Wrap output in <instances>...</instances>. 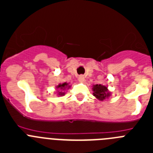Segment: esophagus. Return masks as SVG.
<instances>
[{"instance_id": "obj_1", "label": "esophagus", "mask_w": 153, "mask_h": 153, "mask_svg": "<svg viewBox=\"0 0 153 153\" xmlns=\"http://www.w3.org/2000/svg\"><path fill=\"white\" fill-rule=\"evenodd\" d=\"M78 80H79V82H80V83H83L85 80V77L83 75H80L79 77H78Z\"/></svg>"}]
</instances>
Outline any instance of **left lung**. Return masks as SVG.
Segmentation results:
<instances>
[{
    "label": "left lung",
    "instance_id": "obj_1",
    "mask_svg": "<svg viewBox=\"0 0 153 153\" xmlns=\"http://www.w3.org/2000/svg\"><path fill=\"white\" fill-rule=\"evenodd\" d=\"M93 96L97 99H98L99 100L103 101L104 100L109 98L111 96V93L109 91L107 86H104L102 84H96L93 86Z\"/></svg>",
    "mask_w": 153,
    "mask_h": 153
}]
</instances>
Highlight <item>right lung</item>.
<instances>
[{"label":"right lung","mask_w":153,"mask_h":153,"mask_svg":"<svg viewBox=\"0 0 153 153\" xmlns=\"http://www.w3.org/2000/svg\"><path fill=\"white\" fill-rule=\"evenodd\" d=\"M70 87V86H69V83H60L59 85L56 86V90H58V95L59 96H63L65 94L64 91L66 89H69Z\"/></svg>","instance_id":"obj_1"}]
</instances>
